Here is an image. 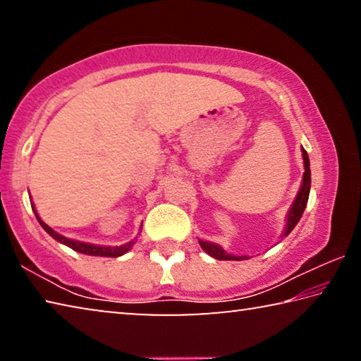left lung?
<instances>
[{
	"instance_id": "left-lung-1",
	"label": "left lung",
	"mask_w": 361,
	"mask_h": 361,
	"mask_svg": "<svg viewBox=\"0 0 361 361\" xmlns=\"http://www.w3.org/2000/svg\"><path fill=\"white\" fill-rule=\"evenodd\" d=\"M302 161H304V175H302V183H301V188H299L298 195L295 199V202H293L291 209L288 212V215H286V223H285V229H283V237H286L290 234V232L295 229V226L299 223V219H301L302 213L305 210V205H307V200H309V192H310V162H309V156L305 149L302 148ZM200 247L205 253H209L212 258L219 259V261H240V259H248V256H235V255H229L226 253L223 247H219L218 243H213V242H207V240H199Z\"/></svg>"
}]
</instances>
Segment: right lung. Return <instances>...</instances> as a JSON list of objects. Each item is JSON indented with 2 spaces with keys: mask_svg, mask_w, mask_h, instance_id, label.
I'll list each match as a JSON object with an SVG mask.
<instances>
[{
  "mask_svg": "<svg viewBox=\"0 0 361 361\" xmlns=\"http://www.w3.org/2000/svg\"><path fill=\"white\" fill-rule=\"evenodd\" d=\"M36 218H38L39 224L42 226V229H44L49 235L52 237V239H56L57 242L63 243V245L70 247L75 250L78 253H82V255H89V256H106V258H118V256L126 255L129 250L133 247V243H135V239L124 243V245H119V247H105V245H94V243H87V242H79V240H73L68 239V237H65L62 234H59V232L54 231L52 228H49V226L42 221L39 218L38 213L33 209ZM142 229V228H140Z\"/></svg>",
  "mask_w": 361,
  "mask_h": 361,
  "instance_id": "obj_1",
  "label": "right lung"
}]
</instances>
